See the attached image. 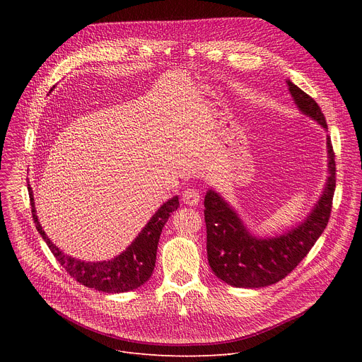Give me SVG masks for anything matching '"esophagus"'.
Masks as SVG:
<instances>
[{
	"mask_svg": "<svg viewBox=\"0 0 362 362\" xmlns=\"http://www.w3.org/2000/svg\"><path fill=\"white\" fill-rule=\"evenodd\" d=\"M182 200L183 203L189 204V206H196L200 200V194L197 189H186L182 194Z\"/></svg>",
	"mask_w": 362,
	"mask_h": 362,
	"instance_id": "esophagus-1",
	"label": "esophagus"
}]
</instances>
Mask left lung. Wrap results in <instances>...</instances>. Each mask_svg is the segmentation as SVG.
Instances as JSON below:
<instances>
[{
	"label": "left lung",
	"mask_w": 362,
	"mask_h": 362,
	"mask_svg": "<svg viewBox=\"0 0 362 362\" xmlns=\"http://www.w3.org/2000/svg\"><path fill=\"white\" fill-rule=\"evenodd\" d=\"M286 84L299 112L328 132L317 101L291 80ZM327 148L328 177L320 200L303 222L275 238L255 236L218 192H206V250L209 265L219 279L236 288H264L284 279L311 250L327 228L335 192V154L329 136Z\"/></svg>",
	"instance_id": "8db88e82"
}]
</instances>
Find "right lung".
<instances>
[{"instance_id":"1","label":"right lung","mask_w":362,"mask_h":362,"mask_svg":"<svg viewBox=\"0 0 362 362\" xmlns=\"http://www.w3.org/2000/svg\"><path fill=\"white\" fill-rule=\"evenodd\" d=\"M28 193L31 200V212L35 228L42 236L49 250L53 252L60 265L73 276L77 282L87 288L107 293H120L137 289L153 274L154 265H156V252L160 239L162 229L170 215L179 208V197L175 196L163 203L158 212L154 214L147 225L141 229L137 238L113 259L101 262H86L76 259L73 256L66 255L60 250L42 230L37 211L34 206V196L31 186L28 185Z\"/></svg>"}]
</instances>
